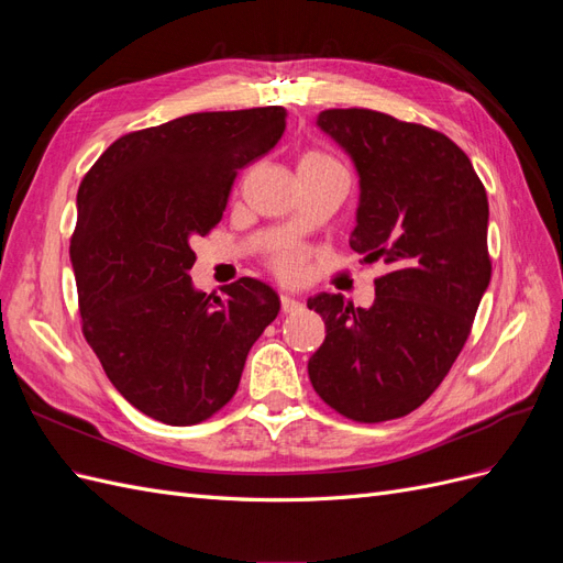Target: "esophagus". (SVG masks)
<instances>
[{
	"instance_id": "obj_1",
	"label": "esophagus",
	"mask_w": 563,
	"mask_h": 563,
	"mask_svg": "<svg viewBox=\"0 0 563 563\" xmlns=\"http://www.w3.org/2000/svg\"><path fill=\"white\" fill-rule=\"evenodd\" d=\"M302 308V302L291 298V296H282V310L288 314V312H298Z\"/></svg>"
}]
</instances>
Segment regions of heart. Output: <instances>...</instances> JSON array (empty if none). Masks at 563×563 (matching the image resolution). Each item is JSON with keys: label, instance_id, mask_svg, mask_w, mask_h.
Listing matches in <instances>:
<instances>
[{"label": "heart", "instance_id": "obj_1", "mask_svg": "<svg viewBox=\"0 0 563 563\" xmlns=\"http://www.w3.org/2000/svg\"><path fill=\"white\" fill-rule=\"evenodd\" d=\"M300 166L308 168H343L333 157H329L327 152L310 150L305 152ZM272 267L277 269V275L286 282H298L305 272V258L298 249H282L275 255H272Z\"/></svg>", "mask_w": 563, "mask_h": 563}]
</instances>
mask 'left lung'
Wrapping results in <instances>:
<instances>
[{"instance_id":"8db88e82","label":"left lung","mask_w":563,"mask_h":563,"mask_svg":"<svg viewBox=\"0 0 563 563\" xmlns=\"http://www.w3.org/2000/svg\"><path fill=\"white\" fill-rule=\"evenodd\" d=\"M317 126L360 174L350 246L389 272L368 310L340 294L308 300L327 323L310 380L350 420L401 418L446 378L488 288L486 190L465 152L434 129L364 108L323 110Z\"/></svg>"}]
</instances>
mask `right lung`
<instances>
[{"instance_id": "obj_1", "label": "right lung", "mask_w": 563, "mask_h": 563, "mask_svg": "<svg viewBox=\"0 0 563 563\" xmlns=\"http://www.w3.org/2000/svg\"><path fill=\"white\" fill-rule=\"evenodd\" d=\"M286 129L279 106L195 112L114 141L84 176L70 240L81 331L131 406L197 424L240 387L246 354L279 314L242 277L225 298L192 286V242L223 218L236 172Z\"/></svg>"}]
</instances>
